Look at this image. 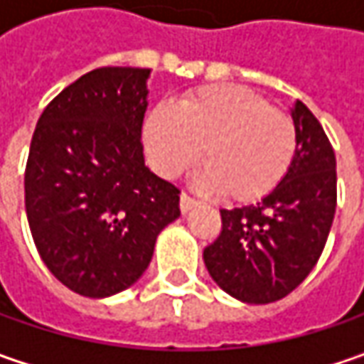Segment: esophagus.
I'll return each instance as SVG.
<instances>
[{"label":"esophagus","instance_id":"34e87169","mask_svg":"<svg viewBox=\"0 0 364 364\" xmlns=\"http://www.w3.org/2000/svg\"><path fill=\"white\" fill-rule=\"evenodd\" d=\"M196 204H198V200H196V198H192L190 194H186V192H182V194H180V210H182V213H188V210H192Z\"/></svg>","mask_w":364,"mask_h":364}]
</instances>
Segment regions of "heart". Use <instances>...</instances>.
<instances>
[{
    "instance_id": "1",
    "label": "heart",
    "mask_w": 364,
    "mask_h": 364,
    "mask_svg": "<svg viewBox=\"0 0 364 364\" xmlns=\"http://www.w3.org/2000/svg\"><path fill=\"white\" fill-rule=\"evenodd\" d=\"M146 147L164 176L198 160V184L220 196L249 203L269 194L296 156L298 133L284 109L245 87H206L178 107L160 103L146 119Z\"/></svg>"
}]
</instances>
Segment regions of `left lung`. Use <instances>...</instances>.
I'll list each match as a JSON object with an SVG mask.
<instances>
[{"mask_svg": "<svg viewBox=\"0 0 364 364\" xmlns=\"http://www.w3.org/2000/svg\"><path fill=\"white\" fill-rule=\"evenodd\" d=\"M291 119L298 146L286 178L259 203L223 208V231L203 253L218 287L247 304H272L300 286L334 220V149L301 101L294 103Z\"/></svg>", "mask_w": 364, "mask_h": 364, "instance_id": "left-lung-1", "label": "left lung"}]
</instances>
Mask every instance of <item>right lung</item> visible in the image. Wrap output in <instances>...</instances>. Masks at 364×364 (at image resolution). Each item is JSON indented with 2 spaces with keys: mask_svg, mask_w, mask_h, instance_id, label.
Wrapping results in <instances>:
<instances>
[{
  "mask_svg": "<svg viewBox=\"0 0 364 364\" xmlns=\"http://www.w3.org/2000/svg\"><path fill=\"white\" fill-rule=\"evenodd\" d=\"M149 68L103 66L58 92L36 125L26 215L52 275L109 298L146 272L156 239L180 217V190L144 161Z\"/></svg>",
  "mask_w": 364,
  "mask_h": 364,
  "instance_id": "add662e5",
  "label": "right lung"
}]
</instances>
